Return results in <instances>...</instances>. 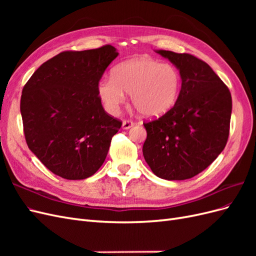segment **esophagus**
<instances>
[{
	"label": "esophagus",
	"mask_w": 256,
	"mask_h": 256,
	"mask_svg": "<svg viewBox=\"0 0 256 256\" xmlns=\"http://www.w3.org/2000/svg\"><path fill=\"white\" fill-rule=\"evenodd\" d=\"M134 125V122H132V120H125L122 122V129H129V128H131Z\"/></svg>",
	"instance_id": "obj_1"
}]
</instances>
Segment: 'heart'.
I'll list each match as a JSON object with an SVG mask.
<instances>
[{"instance_id": "obj_1", "label": "heart", "mask_w": 256, "mask_h": 256, "mask_svg": "<svg viewBox=\"0 0 256 256\" xmlns=\"http://www.w3.org/2000/svg\"><path fill=\"white\" fill-rule=\"evenodd\" d=\"M182 88V74L171 64L150 58H134L115 66L111 79L98 84V95L106 110L115 114L125 102V93L138 113L158 118L175 106Z\"/></svg>"}]
</instances>
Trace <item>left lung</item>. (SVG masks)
<instances>
[{
    "mask_svg": "<svg viewBox=\"0 0 256 256\" xmlns=\"http://www.w3.org/2000/svg\"><path fill=\"white\" fill-rule=\"evenodd\" d=\"M156 52L180 70L182 88L171 110L143 122V156L162 180H189L210 166L228 143L230 92L204 60L188 53Z\"/></svg>",
    "mask_w": 256,
    "mask_h": 256,
    "instance_id": "left-lung-1",
    "label": "left lung"
}]
</instances>
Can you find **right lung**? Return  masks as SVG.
<instances>
[{"instance_id":"1","label":"right lung","mask_w":256,"mask_h":256,"mask_svg":"<svg viewBox=\"0 0 256 256\" xmlns=\"http://www.w3.org/2000/svg\"><path fill=\"white\" fill-rule=\"evenodd\" d=\"M118 56L111 44L60 52L23 88L20 111L26 144L53 174L85 180L104 162L122 122L104 111L98 84Z\"/></svg>"}]
</instances>
